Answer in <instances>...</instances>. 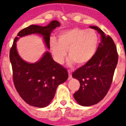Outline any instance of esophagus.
I'll use <instances>...</instances> for the list:
<instances>
[{
	"mask_svg": "<svg viewBox=\"0 0 126 126\" xmlns=\"http://www.w3.org/2000/svg\"><path fill=\"white\" fill-rule=\"evenodd\" d=\"M68 74H69V79H71V77H72V75H71V71L70 70H68Z\"/></svg>",
	"mask_w": 126,
	"mask_h": 126,
	"instance_id": "obj_1",
	"label": "esophagus"
}]
</instances>
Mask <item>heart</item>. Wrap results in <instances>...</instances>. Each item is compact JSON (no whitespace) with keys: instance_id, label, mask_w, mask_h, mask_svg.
Listing matches in <instances>:
<instances>
[{"instance_id":"1","label":"heart","mask_w":126,"mask_h":126,"mask_svg":"<svg viewBox=\"0 0 126 126\" xmlns=\"http://www.w3.org/2000/svg\"><path fill=\"white\" fill-rule=\"evenodd\" d=\"M98 46L99 36L93 29L73 28L61 32L58 35V42L55 39L50 40L51 50L57 62L62 63L68 50L69 64L75 62L79 66L90 62Z\"/></svg>"}]
</instances>
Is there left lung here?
Listing matches in <instances>:
<instances>
[{"mask_svg": "<svg viewBox=\"0 0 126 126\" xmlns=\"http://www.w3.org/2000/svg\"><path fill=\"white\" fill-rule=\"evenodd\" d=\"M101 34L95 56L90 62L73 72L72 76L79 80L80 88L73 94L77 103L91 106L102 100L112 84L118 59L115 44L109 36H105L97 27L91 26Z\"/></svg>", "mask_w": 126, "mask_h": 126, "instance_id": "1", "label": "left lung"}]
</instances>
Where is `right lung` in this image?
Masks as SVG:
<instances>
[{
    "instance_id": "obj_1",
    "label": "right lung",
    "mask_w": 126,
    "mask_h": 126,
    "mask_svg": "<svg viewBox=\"0 0 126 126\" xmlns=\"http://www.w3.org/2000/svg\"><path fill=\"white\" fill-rule=\"evenodd\" d=\"M60 25L55 20L46 27L32 25L23 29L15 38L10 51L15 87L22 99L31 106L40 108L47 106L55 96L57 86L68 79V73L66 68L53 60L48 51L36 63L24 61L17 51L16 42L24 36L39 34L44 37L49 49L50 34Z\"/></svg>"
}]
</instances>
